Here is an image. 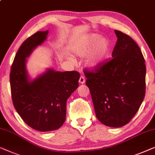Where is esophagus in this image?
Segmentation results:
<instances>
[{
  "label": "esophagus",
  "mask_w": 155,
  "mask_h": 155,
  "mask_svg": "<svg viewBox=\"0 0 155 155\" xmlns=\"http://www.w3.org/2000/svg\"><path fill=\"white\" fill-rule=\"evenodd\" d=\"M78 82H79L80 84H84L85 82H86V79H85V78L83 77V76H81L79 78V81H78Z\"/></svg>",
  "instance_id": "esophagus-1"
}]
</instances>
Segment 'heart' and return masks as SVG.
I'll list each match as a JSON object with an SVG mask.
<instances>
[{"label":"heart","instance_id":"obj_1","mask_svg":"<svg viewBox=\"0 0 155 155\" xmlns=\"http://www.w3.org/2000/svg\"><path fill=\"white\" fill-rule=\"evenodd\" d=\"M111 49L110 41L106 38H100L97 34H90L78 39L72 45L74 55L83 58L88 57L86 60V66L92 70L100 67L109 56ZM71 62L74 60L69 57Z\"/></svg>","mask_w":155,"mask_h":155}]
</instances>
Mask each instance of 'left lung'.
<instances>
[{
    "label": "left lung",
    "mask_w": 155,
    "mask_h": 155,
    "mask_svg": "<svg viewBox=\"0 0 155 155\" xmlns=\"http://www.w3.org/2000/svg\"><path fill=\"white\" fill-rule=\"evenodd\" d=\"M117 41L112 59L95 72L84 71L95 115L102 124L121 127L131 120L145 94L146 67L137 43L114 30Z\"/></svg>",
    "instance_id": "left-lung-1"
}]
</instances>
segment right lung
Here are the masks:
<instances>
[{
  "instance_id": "add662e5",
  "label": "right lung",
  "mask_w": 155,
  "mask_h": 155,
  "mask_svg": "<svg viewBox=\"0 0 155 155\" xmlns=\"http://www.w3.org/2000/svg\"><path fill=\"white\" fill-rule=\"evenodd\" d=\"M48 31H38L24 41L15 57L10 74L15 110L30 127L42 132L57 130L66 117L67 100L78 87V71L48 68L33 79L27 69V58L46 41Z\"/></svg>"
}]
</instances>
